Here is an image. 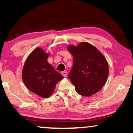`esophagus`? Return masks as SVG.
Wrapping results in <instances>:
<instances>
[{"mask_svg":"<svg viewBox=\"0 0 133 133\" xmlns=\"http://www.w3.org/2000/svg\"><path fill=\"white\" fill-rule=\"evenodd\" d=\"M61 74H62V76H63V77H66V76H67V72H66V71H62L61 72Z\"/></svg>","mask_w":133,"mask_h":133,"instance_id":"34e87169","label":"esophagus"}]
</instances>
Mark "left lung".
Here are the masks:
<instances>
[{"instance_id":"8db88e82","label":"left lung","mask_w":133,"mask_h":133,"mask_svg":"<svg viewBox=\"0 0 133 133\" xmlns=\"http://www.w3.org/2000/svg\"><path fill=\"white\" fill-rule=\"evenodd\" d=\"M68 50L74 58V63L68 77L80 95L91 96L99 92L108 76V64L104 56L93 45L81 42L70 45Z\"/></svg>"}]
</instances>
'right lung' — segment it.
<instances>
[{
    "label": "right lung",
    "instance_id": "1",
    "mask_svg": "<svg viewBox=\"0 0 133 133\" xmlns=\"http://www.w3.org/2000/svg\"><path fill=\"white\" fill-rule=\"evenodd\" d=\"M48 56L42 48H36L27 57L22 74L25 86L42 98L50 97L56 84L63 78L48 62Z\"/></svg>",
    "mask_w": 133,
    "mask_h": 133
}]
</instances>
